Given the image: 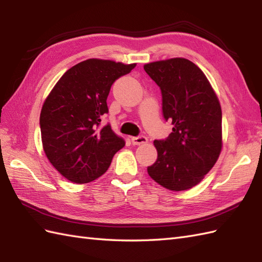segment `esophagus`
<instances>
[{
  "label": "esophagus",
  "instance_id": "34e87169",
  "mask_svg": "<svg viewBox=\"0 0 262 262\" xmlns=\"http://www.w3.org/2000/svg\"><path fill=\"white\" fill-rule=\"evenodd\" d=\"M132 143L133 145H141V144L147 143V137L144 135H138L135 137H132Z\"/></svg>",
  "mask_w": 262,
  "mask_h": 262
}]
</instances>
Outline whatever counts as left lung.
<instances>
[{
	"label": "left lung",
	"mask_w": 262,
	"mask_h": 262,
	"mask_svg": "<svg viewBox=\"0 0 262 262\" xmlns=\"http://www.w3.org/2000/svg\"><path fill=\"white\" fill-rule=\"evenodd\" d=\"M162 94V114L173 128L165 140H155L158 159L147 166L149 177L173 191L190 189L213 168L222 149V109L207 77L186 58L144 66Z\"/></svg>",
	"instance_id": "left-lung-1"
}]
</instances>
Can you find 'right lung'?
Segmentation results:
<instances>
[{
    "label": "right lung",
    "mask_w": 262,
    "mask_h": 262,
    "mask_svg": "<svg viewBox=\"0 0 262 262\" xmlns=\"http://www.w3.org/2000/svg\"><path fill=\"white\" fill-rule=\"evenodd\" d=\"M136 64L91 58L74 65L54 86L40 113L43 151L66 179L86 183L108 170L125 140L101 126L110 88Z\"/></svg>",
    "instance_id": "add662e5"
}]
</instances>
